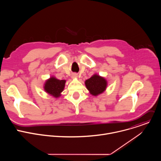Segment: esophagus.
<instances>
[{
    "instance_id": "1",
    "label": "esophagus",
    "mask_w": 161,
    "mask_h": 161,
    "mask_svg": "<svg viewBox=\"0 0 161 161\" xmlns=\"http://www.w3.org/2000/svg\"><path fill=\"white\" fill-rule=\"evenodd\" d=\"M77 77H78L77 74L75 73V74H73V75H72V78H77Z\"/></svg>"
}]
</instances>
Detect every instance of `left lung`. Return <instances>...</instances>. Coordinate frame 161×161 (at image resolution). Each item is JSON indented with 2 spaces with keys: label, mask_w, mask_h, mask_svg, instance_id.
<instances>
[{
  "label": "left lung",
  "mask_w": 161,
  "mask_h": 161,
  "mask_svg": "<svg viewBox=\"0 0 161 161\" xmlns=\"http://www.w3.org/2000/svg\"><path fill=\"white\" fill-rule=\"evenodd\" d=\"M85 83L90 93L95 96L103 93L107 86L106 80L97 75H94L86 80Z\"/></svg>",
  "instance_id": "left-lung-1"
}]
</instances>
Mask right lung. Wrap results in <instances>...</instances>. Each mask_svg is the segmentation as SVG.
Segmentation results:
<instances>
[{
  "label": "right lung",
  "instance_id": "add662e5",
  "mask_svg": "<svg viewBox=\"0 0 161 161\" xmlns=\"http://www.w3.org/2000/svg\"><path fill=\"white\" fill-rule=\"evenodd\" d=\"M65 80H59L55 77H51L46 81L44 88L47 92L54 97H58L61 96V92L64 90Z\"/></svg>",
  "mask_w": 161,
  "mask_h": 161
}]
</instances>
